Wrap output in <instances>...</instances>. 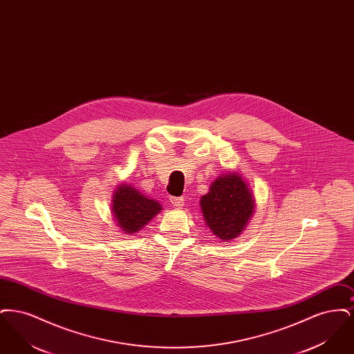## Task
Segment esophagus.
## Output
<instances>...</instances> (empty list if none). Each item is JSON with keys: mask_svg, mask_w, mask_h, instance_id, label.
<instances>
[{"mask_svg": "<svg viewBox=\"0 0 354 354\" xmlns=\"http://www.w3.org/2000/svg\"><path fill=\"white\" fill-rule=\"evenodd\" d=\"M169 202H171V204H172L174 207L179 208V207L183 205L185 198H183V196H171V198H169Z\"/></svg>", "mask_w": 354, "mask_h": 354, "instance_id": "obj_1", "label": "esophagus"}]
</instances>
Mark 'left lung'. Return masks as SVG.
I'll use <instances>...</instances> for the list:
<instances>
[{
	"instance_id": "1",
	"label": "left lung",
	"mask_w": 354,
	"mask_h": 354,
	"mask_svg": "<svg viewBox=\"0 0 354 354\" xmlns=\"http://www.w3.org/2000/svg\"><path fill=\"white\" fill-rule=\"evenodd\" d=\"M203 216L212 234L220 240L240 235L252 216L254 201L251 189L239 174L221 175L201 199Z\"/></svg>"
}]
</instances>
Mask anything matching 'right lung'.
<instances>
[{
    "label": "right lung",
    "mask_w": 354,
    "mask_h": 354,
    "mask_svg": "<svg viewBox=\"0 0 354 354\" xmlns=\"http://www.w3.org/2000/svg\"><path fill=\"white\" fill-rule=\"evenodd\" d=\"M113 202L115 221L126 234H134L143 228L162 209L159 203L146 198L134 187L127 185H119Z\"/></svg>",
    "instance_id": "obj_1"
}]
</instances>
